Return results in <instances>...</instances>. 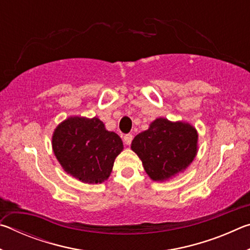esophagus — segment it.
<instances>
[{"label": "esophagus", "mask_w": 250, "mask_h": 250, "mask_svg": "<svg viewBox=\"0 0 250 250\" xmlns=\"http://www.w3.org/2000/svg\"><path fill=\"white\" fill-rule=\"evenodd\" d=\"M132 140H133V135L132 134H125V138H124V141H125V143L126 146H130L131 145V142H132Z\"/></svg>", "instance_id": "34e87169"}]
</instances>
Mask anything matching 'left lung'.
<instances>
[{
    "label": "left lung",
    "instance_id": "8db88e82",
    "mask_svg": "<svg viewBox=\"0 0 250 250\" xmlns=\"http://www.w3.org/2000/svg\"><path fill=\"white\" fill-rule=\"evenodd\" d=\"M196 129L186 122L158 118L149 129L135 135L131 149L141 159L153 181H167L183 172L197 153Z\"/></svg>",
    "mask_w": 250,
    "mask_h": 250
}]
</instances>
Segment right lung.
I'll return each instance as SVG.
<instances>
[{
    "instance_id": "1",
    "label": "right lung",
    "mask_w": 250,
    "mask_h": 250,
    "mask_svg": "<svg viewBox=\"0 0 250 250\" xmlns=\"http://www.w3.org/2000/svg\"><path fill=\"white\" fill-rule=\"evenodd\" d=\"M52 146L62 168L88 184L107 180L116 158L124 150L119 135L105 130L97 117H69L55 129Z\"/></svg>"
}]
</instances>
